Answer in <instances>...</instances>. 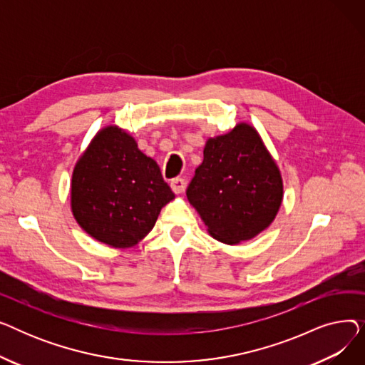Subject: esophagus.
I'll use <instances>...</instances> for the list:
<instances>
[{"label":"esophagus","instance_id":"esophagus-1","mask_svg":"<svg viewBox=\"0 0 365 365\" xmlns=\"http://www.w3.org/2000/svg\"><path fill=\"white\" fill-rule=\"evenodd\" d=\"M170 186H171V190H173V192H175L176 195H179V194H182L183 190H185V180H183V179H180V178H178V179H173V180H171V183H170Z\"/></svg>","mask_w":365,"mask_h":365}]
</instances>
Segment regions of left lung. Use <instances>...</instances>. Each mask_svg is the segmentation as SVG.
I'll list each match as a JSON object with an SVG mask.
<instances>
[{
  "label": "left lung",
  "mask_w": 365,
  "mask_h": 365,
  "mask_svg": "<svg viewBox=\"0 0 365 365\" xmlns=\"http://www.w3.org/2000/svg\"><path fill=\"white\" fill-rule=\"evenodd\" d=\"M186 197L208 234L235 245L257 237L277 217L281 171L257 130L248 123L210 138Z\"/></svg>",
  "instance_id": "left-lung-1"
}]
</instances>
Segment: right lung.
I'll return each instance as SVG.
<instances>
[{
    "label": "right lung",
    "instance_id": "1",
    "mask_svg": "<svg viewBox=\"0 0 365 365\" xmlns=\"http://www.w3.org/2000/svg\"><path fill=\"white\" fill-rule=\"evenodd\" d=\"M175 200L155 160L118 125L96 133L72 171L71 210L84 231L113 248L139 244Z\"/></svg>",
    "mask_w": 365,
    "mask_h": 365
}]
</instances>
